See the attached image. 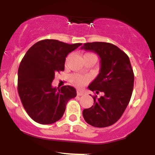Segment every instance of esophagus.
Returning <instances> with one entry per match:
<instances>
[{"instance_id":"esophagus-1","label":"esophagus","mask_w":155,"mask_h":155,"mask_svg":"<svg viewBox=\"0 0 155 155\" xmlns=\"http://www.w3.org/2000/svg\"><path fill=\"white\" fill-rule=\"evenodd\" d=\"M76 93H77V95H79V96H81V95H84V92H81V91H80V90H77Z\"/></svg>"}]
</instances>
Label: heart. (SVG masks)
<instances>
[{"instance_id": "obj_1", "label": "heart", "mask_w": 155, "mask_h": 155, "mask_svg": "<svg viewBox=\"0 0 155 155\" xmlns=\"http://www.w3.org/2000/svg\"><path fill=\"white\" fill-rule=\"evenodd\" d=\"M88 80L89 79L87 76L79 75V74H75L72 76L71 79L72 82L77 87H82L84 85L88 82Z\"/></svg>"}]
</instances>
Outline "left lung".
<instances>
[{
	"instance_id": "1",
	"label": "left lung",
	"mask_w": 155,
	"mask_h": 155,
	"mask_svg": "<svg viewBox=\"0 0 155 155\" xmlns=\"http://www.w3.org/2000/svg\"><path fill=\"white\" fill-rule=\"evenodd\" d=\"M81 49L100 57V71L88 88L102 93L94 96L92 107L83 110L84 119L93 127H108L120 120L132 95L134 74L130 59L120 48L106 42L84 44Z\"/></svg>"
}]
</instances>
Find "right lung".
I'll list each match as a JSON object with an SVG mask.
<instances>
[{
	"label": "right lung",
	"instance_id": "obj_1",
	"mask_svg": "<svg viewBox=\"0 0 155 155\" xmlns=\"http://www.w3.org/2000/svg\"><path fill=\"white\" fill-rule=\"evenodd\" d=\"M81 44L54 39L40 41L28 49L18 69V93L28 114L35 122L49 124L61 119L67 103L76 96L73 87H53L57 72L64 71L65 58Z\"/></svg>",
	"mask_w": 155,
	"mask_h": 155
}]
</instances>
